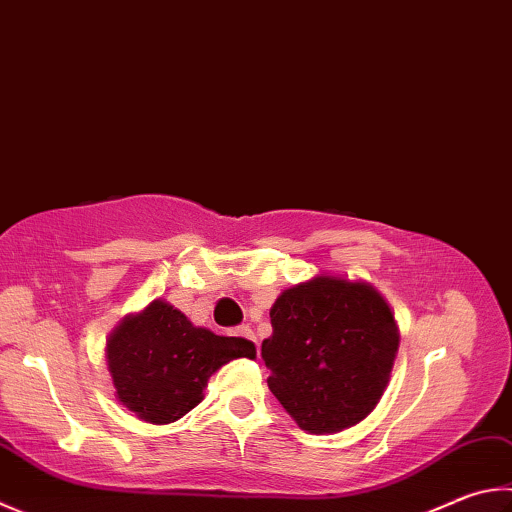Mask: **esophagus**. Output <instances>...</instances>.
<instances>
[{"instance_id": "esophagus-1", "label": "esophagus", "mask_w": 512, "mask_h": 512, "mask_svg": "<svg viewBox=\"0 0 512 512\" xmlns=\"http://www.w3.org/2000/svg\"><path fill=\"white\" fill-rule=\"evenodd\" d=\"M232 333H235V336H239V338H246L248 342H253V345L257 347V338H255V333L250 327H237ZM257 353H259V347H257Z\"/></svg>"}]
</instances>
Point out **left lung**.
Here are the masks:
<instances>
[{
	"instance_id": "1",
	"label": "left lung",
	"mask_w": 512,
	"mask_h": 512,
	"mask_svg": "<svg viewBox=\"0 0 512 512\" xmlns=\"http://www.w3.org/2000/svg\"><path fill=\"white\" fill-rule=\"evenodd\" d=\"M271 324L268 389L302 430L336 434L374 412L401 340L374 286L320 273L280 293Z\"/></svg>"
}]
</instances>
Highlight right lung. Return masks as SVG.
I'll list each match as a JSON object with an SVG mask.
<instances>
[{"instance_id":"obj_1","label":"right lung","mask_w":512,"mask_h":512,"mask_svg":"<svg viewBox=\"0 0 512 512\" xmlns=\"http://www.w3.org/2000/svg\"><path fill=\"white\" fill-rule=\"evenodd\" d=\"M246 338L194 327L170 302L156 297L109 333L105 358L116 398L141 421H179L203 401L208 378L235 358H255Z\"/></svg>"}]
</instances>
